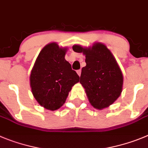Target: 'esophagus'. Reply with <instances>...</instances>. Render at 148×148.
Returning a JSON list of instances; mask_svg holds the SVG:
<instances>
[{"label": "esophagus", "mask_w": 148, "mask_h": 148, "mask_svg": "<svg viewBox=\"0 0 148 148\" xmlns=\"http://www.w3.org/2000/svg\"><path fill=\"white\" fill-rule=\"evenodd\" d=\"M77 73H78V75H79V76H81V70H77Z\"/></svg>", "instance_id": "obj_1"}]
</instances>
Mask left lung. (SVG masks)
<instances>
[{
	"mask_svg": "<svg viewBox=\"0 0 148 148\" xmlns=\"http://www.w3.org/2000/svg\"><path fill=\"white\" fill-rule=\"evenodd\" d=\"M73 50L83 53L86 57V65L81 70L80 83L91 105L100 110L112 105L121 94L123 76L111 51L99 42L89 47L75 45Z\"/></svg>",
	"mask_w": 148,
	"mask_h": 148,
	"instance_id": "1",
	"label": "left lung"
}]
</instances>
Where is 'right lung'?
I'll return each mask as SVG.
<instances>
[{"mask_svg": "<svg viewBox=\"0 0 148 148\" xmlns=\"http://www.w3.org/2000/svg\"><path fill=\"white\" fill-rule=\"evenodd\" d=\"M67 48L56 42L43 47L30 75L34 97L46 109L55 111L63 106L69 92L79 81V76L65 60Z\"/></svg>", "mask_w": 148, "mask_h": 148, "instance_id": "obj_1", "label": "right lung"}]
</instances>
